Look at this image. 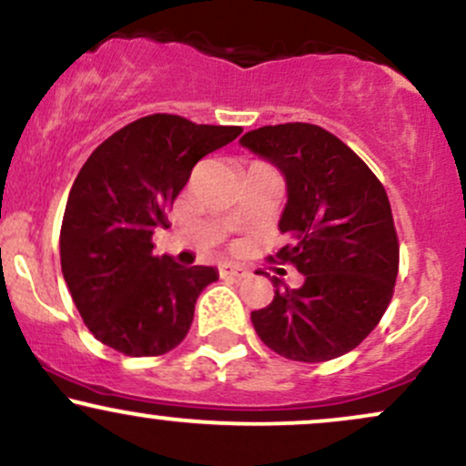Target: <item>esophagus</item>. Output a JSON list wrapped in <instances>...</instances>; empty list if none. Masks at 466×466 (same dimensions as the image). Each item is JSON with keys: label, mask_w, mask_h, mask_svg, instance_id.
I'll list each match as a JSON object with an SVG mask.
<instances>
[{"label": "esophagus", "mask_w": 466, "mask_h": 466, "mask_svg": "<svg viewBox=\"0 0 466 466\" xmlns=\"http://www.w3.org/2000/svg\"><path fill=\"white\" fill-rule=\"evenodd\" d=\"M218 274H221V278H245L248 276V269H243V267L238 265H221L218 267Z\"/></svg>", "instance_id": "obj_1"}]
</instances>
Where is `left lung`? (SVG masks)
Here are the masks:
<instances>
[{"label": "left lung", "mask_w": 466, "mask_h": 466, "mask_svg": "<svg viewBox=\"0 0 466 466\" xmlns=\"http://www.w3.org/2000/svg\"><path fill=\"white\" fill-rule=\"evenodd\" d=\"M240 147L287 181L280 228L291 245L278 258L304 282L274 276V300L251 311L260 339L293 361H329L360 346L392 300L399 240L381 181L333 133L307 122L260 127Z\"/></svg>", "instance_id": "obj_1"}]
</instances>
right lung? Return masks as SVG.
<instances>
[{
    "mask_svg": "<svg viewBox=\"0 0 466 466\" xmlns=\"http://www.w3.org/2000/svg\"><path fill=\"white\" fill-rule=\"evenodd\" d=\"M240 131L155 114L122 127L83 164L63 215L61 269L80 318L105 346L155 357L188 335L197 298L218 271L153 256L151 238L168 226L192 166Z\"/></svg>",
    "mask_w": 466,
    "mask_h": 466,
    "instance_id": "1",
    "label": "right lung"
}]
</instances>
